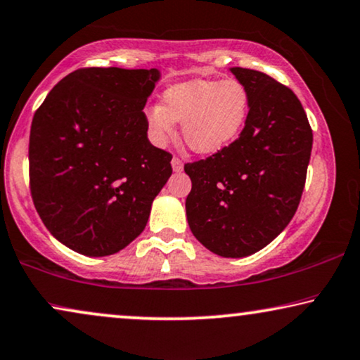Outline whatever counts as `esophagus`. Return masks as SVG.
Masks as SVG:
<instances>
[{"mask_svg":"<svg viewBox=\"0 0 360 360\" xmlns=\"http://www.w3.org/2000/svg\"><path fill=\"white\" fill-rule=\"evenodd\" d=\"M172 169H174L175 174H180V172L184 170V163H181V160H180L179 157L172 158Z\"/></svg>","mask_w":360,"mask_h":360,"instance_id":"esophagus-1","label":"esophagus"}]
</instances>
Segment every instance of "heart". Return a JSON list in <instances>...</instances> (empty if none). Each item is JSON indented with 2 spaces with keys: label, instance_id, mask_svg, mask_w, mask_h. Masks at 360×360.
<instances>
[{
  "label": "heart",
  "instance_id": "b5f03b06",
  "mask_svg": "<svg viewBox=\"0 0 360 360\" xmlns=\"http://www.w3.org/2000/svg\"><path fill=\"white\" fill-rule=\"evenodd\" d=\"M248 89L236 79H193L170 86L162 104L147 110L148 137L165 146L181 124L184 142L191 152L212 155L235 142L250 115Z\"/></svg>",
  "mask_w": 360,
  "mask_h": 360
}]
</instances>
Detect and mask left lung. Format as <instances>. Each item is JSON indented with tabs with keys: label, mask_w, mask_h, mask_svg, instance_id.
Listing matches in <instances>:
<instances>
[{
	"label": "left lung",
	"mask_w": 360,
	"mask_h": 360,
	"mask_svg": "<svg viewBox=\"0 0 360 360\" xmlns=\"http://www.w3.org/2000/svg\"><path fill=\"white\" fill-rule=\"evenodd\" d=\"M248 89L250 115L240 137L207 160L186 163V220L205 248L223 258L263 250L300 205L312 130L296 94L259 71L230 68Z\"/></svg>",
	"instance_id": "left-lung-1"
}]
</instances>
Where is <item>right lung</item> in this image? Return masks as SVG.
Here are the masks:
<instances>
[{"label": "right lung", "mask_w": 360, "mask_h": 360, "mask_svg": "<svg viewBox=\"0 0 360 360\" xmlns=\"http://www.w3.org/2000/svg\"><path fill=\"white\" fill-rule=\"evenodd\" d=\"M160 77L158 69H79L32 117V202L51 235L79 255L130 245L170 179L172 155L148 142L143 114Z\"/></svg>", "instance_id": "obj_1"}]
</instances>
